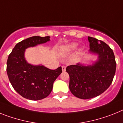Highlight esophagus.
<instances>
[{
	"label": "esophagus",
	"instance_id": "esophagus-1",
	"mask_svg": "<svg viewBox=\"0 0 123 123\" xmlns=\"http://www.w3.org/2000/svg\"><path fill=\"white\" fill-rule=\"evenodd\" d=\"M62 72H65L66 71L65 66H62Z\"/></svg>",
	"mask_w": 123,
	"mask_h": 123
}]
</instances>
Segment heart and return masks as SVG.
Wrapping results in <instances>:
<instances>
[{
	"label": "heart",
	"mask_w": 123,
	"mask_h": 123,
	"mask_svg": "<svg viewBox=\"0 0 123 123\" xmlns=\"http://www.w3.org/2000/svg\"><path fill=\"white\" fill-rule=\"evenodd\" d=\"M78 47V44L76 43H71L64 47L63 53L65 54H69V53L73 52L74 50L76 49Z\"/></svg>",
	"instance_id": "obj_1"
}]
</instances>
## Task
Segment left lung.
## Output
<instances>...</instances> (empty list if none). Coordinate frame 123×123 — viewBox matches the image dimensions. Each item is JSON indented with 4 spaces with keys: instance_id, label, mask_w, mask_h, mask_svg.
I'll return each instance as SVG.
<instances>
[{
    "instance_id": "8db88e82",
    "label": "left lung",
    "mask_w": 123,
    "mask_h": 123,
    "mask_svg": "<svg viewBox=\"0 0 123 123\" xmlns=\"http://www.w3.org/2000/svg\"><path fill=\"white\" fill-rule=\"evenodd\" d=\"M88 53L97 55L91 64L78 63L67 67L70 76L69 88L74 96L87 99L105 92L113 81L116 63L113 51L106 43L95 38L88 37Z\"/></svg>"
}]
</instances>
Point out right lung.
I'll use <instances>...</instances> for the list:
<instances>
[{"label": "right lung", "instance_id": "right-lung-1", "mask_svg": "<svg viewBox=\"0 0 123 123\" xmlns=\"http://www.w3.org/2000/svg\"><path fill=\"white\" fill-rule=\"evenodd\" d=\"M50 37L34 36L21 41L9 55L7 73L14 90L22 97L30 100H40L49 96L55 80L62 73V67L50 70L42 65L27 62L25 50L49 42Z\"/></svg>", "mask_w": 123, "mask_h": 123}]
</instances>
